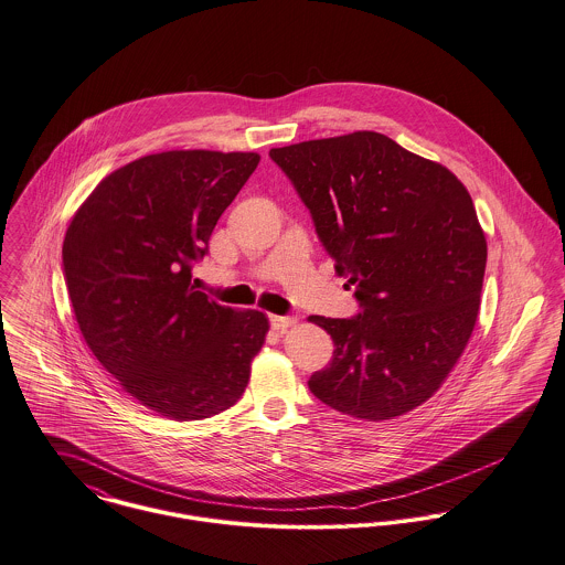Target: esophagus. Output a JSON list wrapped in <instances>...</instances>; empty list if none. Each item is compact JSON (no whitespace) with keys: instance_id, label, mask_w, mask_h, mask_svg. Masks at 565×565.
I'll return each mask as SVG.
<instances>
[{"instance_id":"1","label":"esophagus","mask_w":565,"mask_h":565,"mask_svg":"<svg viewBox=\"0 0 565 565\" xmlns=\"http://www.w3.org/2000/svg\"><path fill=\"white\" fill-rule=\"evenodd\" d=\"M296 321H298V319L291 317V315H269V323H271V328H276V330H285V328L294 326Z\"/></svg>"}]
</instances>
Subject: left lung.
I'll return each instance as SVG.
<instances>
[{
	"instance_id": "obj_1",
	"label": "left lung",
	"mask_w": 565,
	"mask_h": 565,
	"mask_svg": "<svg viewBox=\"0 0 565 565\" xmlns=\"http://www.w3.org/2000/svg\"><path fill=\"white\" fill-rule=\"evenodd\" d=\"M360 312L312 315L334 343L308 380L334 411L386 420L427 402L472 334L488 246L470 194L445 166L375 131L269 151Z\"/></svg>"
}]
</instances>
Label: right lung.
<instances>
[{
	"label": "right lung",
	"mask_w": 565,
	"mask_h": 565,
	"mask_svg": "<svg viewBox=\"0 0 565 565\" xmlns=\"http://www.w3.org/2000/svg\"><path fill=\"white\" fill-rule=\"evenodd\" d=\"M258 159L217 151L140 157L105 177L66 231L64 280L88 348L161 416H213L250 380L267 317L196 291L192 267Z\"/></svg>",
	"instance_id": "right-lung-1"
}]
</instances>
